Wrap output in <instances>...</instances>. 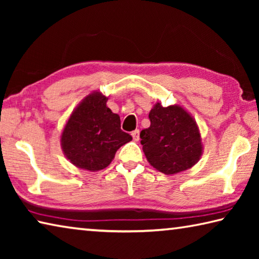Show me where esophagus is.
I'll list each match as a JSON object with an SVG mask.
<instances>
[{
    "instance_id": "obj_1",
    "label": "esophagus",
    "mask_w": 259,
    "mask_h": 259,
    "mask_svg": "<svg viewBox=\"0 0 259 259\" xmlns=\"http://www.w3.org/2000/svg\"><path fill=\"white\" fill-rule=\"evenodd\" d=\"M131 136H133V139L135 142H138L139 140V130H135L131 133Z\"/></svg>"
}]
</instances>
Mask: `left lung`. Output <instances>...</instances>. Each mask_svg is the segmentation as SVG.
Here are the masks:
<instances>
[{
  "mask_svg": "<svg viewBox=\"0 0 259 259\" xmlns=\"http://www.w3.org/2000/svg\"><path fill=\"white\" fill-rule=\"evenodd\" d=\"M151 125L140 131V144L150 164L157 171L175 175L198 163L203 152L199 126L181 105L151 109Z\"/></svg>",
  "mask_w": 259,
  "mask_h": 259,
  "instance_id": "left-lung-1",
  "label": "left lung"
}]
</instances>
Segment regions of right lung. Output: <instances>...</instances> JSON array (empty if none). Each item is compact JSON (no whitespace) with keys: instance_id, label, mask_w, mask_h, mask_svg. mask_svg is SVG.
<instances>
[{"instance_id":"obj_1","label":"right lung","mask_w":259,"mask_h":259,"mask_svg":"<svg viewBox=\"0 0 259 259\" xmlns=\"http://www.w3.org/2000/svg\"><path fill=\"white\" fill-rule=\"evenodd\" d=\"M108 98L94 91L72 112L60 136L66 159L77 168L99 171L109 165L116 151L133 137L121 130L117 114L107 107Z\"/></svg>"}]
</instances>
